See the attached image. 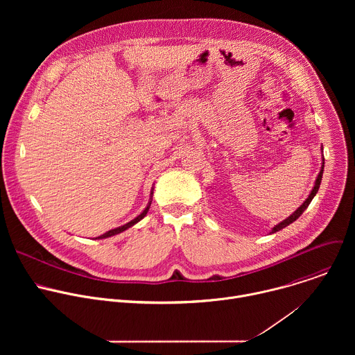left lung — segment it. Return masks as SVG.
I'll return each mask as SVG.
<instances>
[{
    "mask_svg": "<svg viewBox=\"0 0 355 355\" xmlns=\"http://www.w3.org/2000/svg\"><path fill=\"white\" fill-rule=\"evenodd\" d=\"M323 168H324V157H323V166H322V170H320V173H319V175H318V178H316V182H315V187H313V189H312V192L309 193V196H308V199L303 202V204L289 216V218H286L285 220H282L281 223H278L277 226H274L272 227V230H271V233H275V232H278V230H281V229H284V227H286L288 225H291V223H293L303 212H305V209L309 207V204L312 202V199H313V196L318 193V191H319V187H320V182H322V175H323Z\"/></svg>",
    "mask_w": 355,
    "mask_h": 355,
    "instance_id": "left-lung-1",
    "label": "left lung"
}]
</instances>
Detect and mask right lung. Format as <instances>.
<instances>
[{
  "mask_svg": "<svg viewBox=\"0 0 355 355\" xmlns=\"http://www.w3.org/2000/svg\"><path fill=\"white\" fill-rule=\"evenodd\" d=\"M151 195H153V191H151ZM150 205H151V200L148 202L147 204V207H146V209L137 216V218H135L133 220H130L129 223H126V225H123V226H119V227H116V229H112V230H110V232H107V233H104V234H101L99 237H96V239H107V237H111V236H115V234H118V233H122L123 230H126V229H129V227H132L133 225H136L137 222H140L144 216H146V214L148 212V209H150Z\"/></svg>",
  "mask_w": 355,
  "mask_h": 355,
  "instance_id": "obj_1",
  "label": "right lung"
}]
</instances>
